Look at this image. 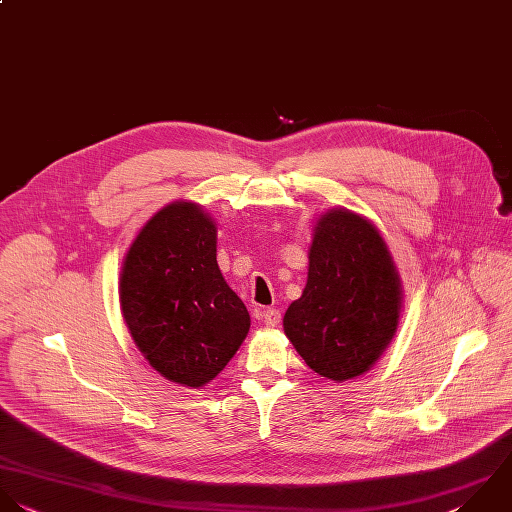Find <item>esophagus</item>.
<instances>
[{"label": "esophagus", "mask_w": 512, "mask_h": 512, "mask_svg": "<svg viewBox=\"0 0 512 512\" xmlns=\"http://www.w3.org/2000/svg\"><path fill=\"white\" fill-rule=\"evenodd\" d=\"M261 321L267 325V327H277L281 323V311L279 309H265L261 313Z\"/></svg>", "instance_id": "1"}]
</instances>
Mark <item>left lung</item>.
I'll list each match as a JSON object with an SVG mask.
<instances>
[{
	"label": "left lung",
	"instance_id": "obj_1",
	"mask_svg": "<svg viewBox=\"0 0 512 512\" xmlns=\"http://www.w3.org/2000/svg\"><path fill=\"white\" fill-rule=\"evenodd\" d=\"M401 283L379 231L337 209L315 227L303 295L283 317L305 363L331 381L363 375L399 325Z\"/></svg>",
	"mask_w": 512,
	"mask_h": 512
}]
</instances>
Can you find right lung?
<instances>
[{
  "mask_svg": "<svg viewBox=\"0 0 512 512\" xmlns=\"http://www.w3.org/2000/svg\"><path fill=\"white\" fill-rule=\"evenodd\" d=\"M217 229L195 203L155 213L119 281L129 333L149 365L183 387L213 381L249 333V313L217 265Z\"/></svg>",
  "mask_w": 512,
  "mask_h": 512,
  "instance_id": "obj_1",
  "label": "right lung"
}]
</instances>
